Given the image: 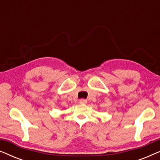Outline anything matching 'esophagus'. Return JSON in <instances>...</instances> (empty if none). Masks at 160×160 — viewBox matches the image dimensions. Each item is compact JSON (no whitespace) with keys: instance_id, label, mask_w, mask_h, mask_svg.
Listing matches in <instances>:
<instances>
[{"instance_id":"esophagus-1","label":"esophagus","mask_w":160,"mask_h":160,"mask_svg":"<svg viewBox=\"0 0 160 160\" xmlns=\"http://www.w3.org/2000/svg\"><path fill=\"white\" fill-rule=\"evenodd\" d=\"M79 102L81 104H86L87 102V100H85V99H81L79 100Z\"/></svg>"}]
</instances>
